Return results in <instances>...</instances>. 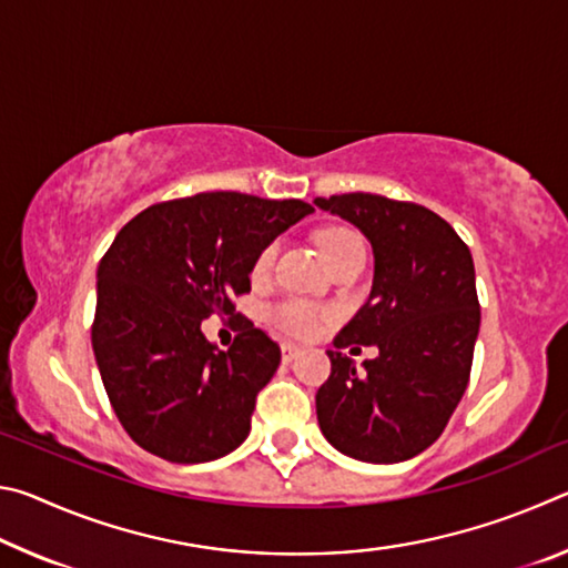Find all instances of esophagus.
Returning <instances> with one entry per match:
<instances>
[{
    "mask_svg": "<svg viewBox=\"0 0 568 568\" xmlns=\"http://www.w3.org/2000/svg\"><path fill=\"white\" fill-rule=\"evenodd\" d=\"M281 351H283V361L285 363H293L297 355H301V345H295V343H283L281 345Z\"/></svg>",
    "mask_w": 568,
    "mask_h": 568,
    "instance_id": "1",
    "label": "esophagus"
}]
</instances>
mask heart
I'll use <instances>...</instances> for the list:
<instances>
[{
    "label": "heart",
    "mask_w": 568,
    "mask_h": 568,
    "mask_svg": "<svg viewBox=\"0 0 568 568\" xmlns=\"http://www.w3.org/2000/svg\"><path fill=\"white\" fill-rule=\"evenodd\" d=\"M353 243H361V237L345 227H328L318 233V245H321V253L325 261H331V257L338 255L343 247H348ZM273 257H275V245H267L263 253L257 255L255 273H265L267 267L273 265ZM267 318H271V323L277 325V328L285 333L313 335L321 328L323 313L318 311V307H313L311 303H303V301H295V297H291V301L273 305L271 311H267Z\"/></svg>",
    "instance_id": "heart-1"
}]
</instances>
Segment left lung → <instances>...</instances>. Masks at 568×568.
<instances>
[{"label":"left lung","instance_id":"8db88e82","mask_svg":"<svg viewBox=\"0 0 568 568\" xmlns=\"http://www.w3.org/2000/svg\"><path fill=\"white\" fill-rule=\"evenodd\" d=\"M315 207L361 230L373 247L371 297L333 341L331 378L315 396L333 448L365 464H400L444 434L468 386L480 307L470 250L444 217L416 203L351 192ZM376 344L355 372L339 353Z\"/></svg>","mask_w":568,"mask_h":568}]
</instances>
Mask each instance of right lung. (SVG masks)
<instances>
[{"label": "right lung", "instance_id": "obj_1", "mask_svg": "<svg viewBox=\"0 0 568 568\" xmlns=\"http://www.w3.org/2000/svg\"><path fill=\"white\" fill-rule=\"evenodd\" d=\"M303 200L203 192L132 217L98 265L92 351L134 444L172 464L223 458L250 434L281 348L247 323L227 351L200 325L235 313L257 255L311 215Z\"/></svg>", "mask_w": 568, "mask_h": 568}]
</instances>
